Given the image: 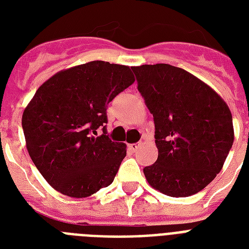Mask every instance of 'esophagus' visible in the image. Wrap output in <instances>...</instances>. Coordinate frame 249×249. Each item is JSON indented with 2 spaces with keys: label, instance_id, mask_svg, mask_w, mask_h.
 Instances as JSON below:
<instances>
[{
  "label": "esophagus",
  "instance_id": "1",
  "mask_svg": "<svg viewBox=\"0 0 249 249\" xmlns=\"http://www.w3.org/2000/svg\"><path fill=\"white\" fill-rule=\"evenodd\" d=\"M141 146H142V143H130V144H128V148L130 150V151L134 152V151H137V150H138Z\"/></svg>",
  "mask_w": 249,
  "mask_h": 249
}]
</instances>
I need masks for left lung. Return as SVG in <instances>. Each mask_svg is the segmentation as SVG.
<instances>
[{
    "label": "left lung",
    "instance_id": "8db88e82",
    "mask_svg": "<svg viewBox=\"0 0 249 249\" xmlns=\"http://www.w3.org/2000/svg\"><path fill=\"white\" fill-rule=\"evenodd\" d=\"M138 90L154 116L155 164L146 179L168 196L199 193L224 166L234 142L226 102L201 80L170 64L133 67Z\"/></svg>",
    "mask_w": 249,
    "mask_h": 249
}]
</instances>
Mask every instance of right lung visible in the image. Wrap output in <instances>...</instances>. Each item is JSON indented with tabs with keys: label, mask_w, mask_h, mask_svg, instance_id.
Instances as JSON below:
<instances>
[{
	"label": "right lung",
	"mask_w": 249,
	"mask_h": 249,
	"mask_svg": "<svg viewBox=\"0 0 249 249\" xmlns=\"http://www.w3.org/2000/svg\"><path fill=\"white\" fill-rule=\"evenodd\" d=\"M133 83L128 66L94 60L59 71L37 89L21 126L29 156L53 189L86 197L112 183L126 144L108 138L106 109Z\"/></svg>",
	"instance_id": "1"
}]
</instances>
